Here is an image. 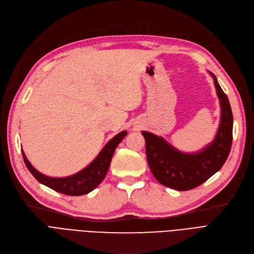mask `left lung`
Returning a JSON list of instances; mask_svg holds the SVG:
<instances>
[{
  "instance_id": "obj_1",
  "label": "left lung",
  "mask_w": 254,
  "mask_h": 254,
  "mask_svg": "<svg viewBox=\"0 0 254 254\" xmlns=\"http://www.w3.org/2000/svg\"><path fill=\"white\" fill-rule=\"evenodd\" d=\"M209 74L214 78L221 107V119L212 143L198 152L186 153L174 148L162 137L142 131L149 168L157 181L168 188L179 191L196 188L221 169L229 154L233 143V112L215 74Z\"/></svg>"
}]
</instances>
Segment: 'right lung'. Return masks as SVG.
<instances>
[{
  "instance_id": "right-lung-1",
  "label": "right lung",
  "mask_w": 254,
  "mask_h": 254,
  "mask_svg": "<svg viewBox=\"0 0 254 254\" xmlns=\"http://www.w3.org/2000/svg\"><path fill=\"white\" fill-rule=\"evenodd\" d=\"M127 134V130L117 134L107 143L102 151L98 153V156L86 168L73 175L66 176V178H50V176L40 173L32 166L23 150H21V153H23L27 168L39 183L49 187L54 191L65 195L80 196L91 192L103 182L108 172L113 153Z\"/></svg>"
}]
</instances>
